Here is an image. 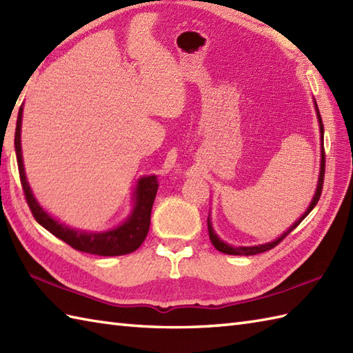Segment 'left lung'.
Listing matches in <instances>:
<instances>
[{"mask_svg":"<svg viewBox=\"0 0 353 353\" xmlns=\"http://www.w3.org/2000/svg\"><path fill=\"white\" fill-rule=\"evenodd\" d=\"M314 106H316V114H317V121H319V127H320V145H321V161H320V172H319V181H317V188H316V192H314V197L311 200L310 206L306 208V211L303 212V215L292 226L287 230L283 232V234L274 239V241L272 243H265V244H259V245H239V247H234L230 245L228 243H224L223 239L215 234V230L212 228V221H211V215H208V230H209V238H211V243L214 244V247L219 252L221 253H226V254H244V256H249V254H258V253H262V252H267L270 249H273L274 245L279 244L282 239L287 236L290 232L294 230L299 224H301L305 219L306 215H308L314 206L317 205V201L320 199V194H321V188H323V179H325V148H323V137H325V130H323V121H321V117H320V112H319V106H317V101L314 100Z\"/></svg>","mask_w":353,"mask_h":353,"instance_id":"8db88e82","label":"left lung"}]
</instances>
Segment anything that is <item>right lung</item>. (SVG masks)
<instances>
[{
    "mask_svg": "<svg viewBox=\"0 0 353 353\" xmlns=\"http://www.w3.org/2000/svg\"><path fill=\"white\" fill-rule=\"evenodd\" d=\"M22 106L18 112L17 130H14V152H17L18 170L24 190L27 203L32 209V214L36 221L42 228L51 232L52 235L70 244L72 249L79 252L99 254V256H119V254L132 253L144 243L150 228V215H152L153 201L157 192V179L156 176L139 177L133 191V208L129 216L119 224V226L104 230V232H86L74 229L59 223L56 219L45 211L39 205V201L33 196L26 176L24 161H22V147H21V123H22Z\"/></svg>",
    "mask_w": 353,
    "mask_h": 353,
    "instance_id": "1",
    "label": "right lung"
}]
</instances>
